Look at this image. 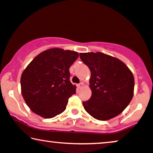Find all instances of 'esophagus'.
Wrapping results in <instances>:
<instances>
[{
  "label": "esophagus",
  "instance_id": "obj_1",
  "mask_svg": "<svg viewBox=\"0 0 153 153\" xmlns=\"http://www.w3.org/2000/svg\"><path fill=\"white\" fill-rule=\"evenodd\" d=\"M82 87H83V83H82V82L79 83V84L78 85V88H82Z\"/></svg>",
  "mask_w": 153,
  "mask_h": 153
}]
</instances>
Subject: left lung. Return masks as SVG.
<instances>
[{"mask_svg":"<svg viewBox=\"0 0 153 153\" xmlns=\"http://www.w3.org/2000/svg\"><path fill=\"white\" fill-rule=\"evenodd\" d=\"M91 72L92 95L83 102L84 109L100 121H107L122 112L132 100L134 77L128 66L117 58L101 52L80 53Z\"/></svg>","mask_w":153,"mask_h":153,"instance_id":"1","label":"left lung"}]
</instances>
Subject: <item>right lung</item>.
<instances>
[{
	"label": "right lung",
	"mask_w": 153,
	"mask_h": 153,
	"mask_svg": "<svg viewBox=\"0 0 153 153\" xmlns=\"http://www.w3.org/2000/svg\"><path fill=\"white\" fill-rule=\"evenodd\" d=\"M78 52L52 48L38 54L21 75V92L34 113L51 119L65 111L68 98L76 93L69 68Z\"/></svg>",
	"instance_id": "right-lung-1"
}]
</instances>
